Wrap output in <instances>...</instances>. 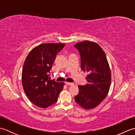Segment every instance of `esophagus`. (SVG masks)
Here are the masks:
<instances>
[{
    "mask_svg": "<svg viewBox=\"0 0 135 135\" xmlns=\"http://www.w3.org/2000/svg\"><path fill=\"white\" fill-rule=\"evenodd\" d=\"M65 84L66 85H69V86H72V85H74L73 83L68 82H65Z\"/></svg>",
    "mask_w": 135,
    "mask_h": 135,
    "instance_id": "obj_1",
    "label": "esophagus"
}]
</instances>
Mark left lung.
Returning a JSON list of instances; mask_svg holds the SVG:
<instances>
[{"mask_svg": "<svg viewBox=\"0 0 135 135\" xmlns=\"http://www.w3.org/2000/svg\"><path fill=\"white\" fill-rule=\"evenodd\" d=\"M81 58V70L88 73V84L79 85L75 101L86 110L96 107L108 93L111 74L104 51L95 42L84 41L74 45Z\"/></svg>", "mask_w": 135, "mask_h": 135, "instance_id": "1", "label": "left lung"}]
</instances>
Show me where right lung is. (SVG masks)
Segmentation results:
<instances>
[{
    "instance_id": "add662e5",
    "label": "right lung",
    "mask_w": 135,
    "mask_h": 135,
    "mask_svg": "<svg viewBox=\"0 0 135 135\" xmlns=\"http://www.w3.org/2000/svg\"><path fill=\"white\" fill-rule=\"evenodd\" d=\"M65 44H43L34 47L25 59L22 71L25 93L33 104L46 108L56 103L64 83L50 80L49 74L57 54Z\"/></svg>"
}]
</instances>
